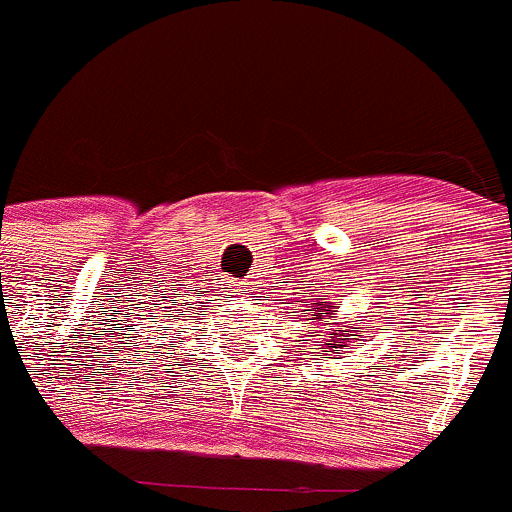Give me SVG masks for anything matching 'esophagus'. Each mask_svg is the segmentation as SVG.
Here are the masks:
<instances>
[{
	"label": "esophagus",
	"instance_id": "34e87169",
	"mask_svg": "<svg viewBox=\"0 0 512 512\" xmlns=\"http://www.w3.org/2000/svg\"><path fill=\"white\" fill-rule=\"evenodd\" d=\"M242 288H245V285H237V295H240V290H242Z\"/></svg>",
	"mask_w": 512,
	"mask_h": 512
}]
</instances>
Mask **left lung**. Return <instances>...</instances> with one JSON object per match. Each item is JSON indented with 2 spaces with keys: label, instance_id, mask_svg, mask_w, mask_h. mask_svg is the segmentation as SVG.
I'll return each instance as SVG.
<instances>
[{
  "label": "left lung",
  "instance_id": "8db88e82",
  "mask_svg": "<svg viewBox=\"0 0 512 512\" xmlns=\"http://www.w3.org/2000/svg\"><path fill=\"white\" fill-rule=\"evenodd\" d=\"M313 305H318V313H315V318H310V321H318V318H323V310H326V305H321V303H313ZM333 308H336V305H328V310H331V313H326V315H331V318H333V315H336V310H333ZM348 328H353V326H348ZM328 336H336V333H328ZM341 343H343V338H336V341H331V343H326V346L328 348H338V346H341Z\"/></svg>",
  "mask_w": 512,
  "mask_h": 512
}]
</instances>
